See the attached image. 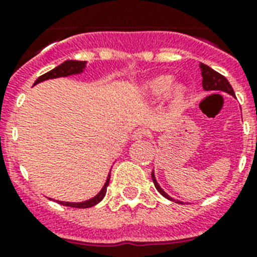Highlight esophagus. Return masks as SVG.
Returning a JSON list of instances; mask_svg holds the SVG:
<instances>
[{
    "mask_svg": "<svg viewBox=\"0 0 257 257\" xmlns=\"http://www.w3.org/2000/svg\"><path fill=\"white\" fill-rule=\"evenodd\" d=\"M145 136H147V131H145L144 128H136V130L133 133L134 140H140L143 139V138H145Z\"/></svg>",
    "mask_w": 257,
    "mask_h": 257,
    "instance_id": "esophagus-1",
    "label": "esophagus"
}]
</instances>
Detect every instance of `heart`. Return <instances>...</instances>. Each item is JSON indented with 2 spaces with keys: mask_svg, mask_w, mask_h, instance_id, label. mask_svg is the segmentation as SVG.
<instances>
[{
  "mask_svg": "<svg viewBox=\"0 0 257 257\" xmlns=\"http://www.w3.org/2000/svg\"><path fill=\"white\" fill-rule=\"evenodd\" d=\"M172 81H174L172 76H167V74L154 77V78H152L151 81L145 83L143 90L152 99H161V97L165 96L169 92L170 87L172 85ZM185 94H187V87L181 85V83L174 86V88H172V99L175 101H178V103L183 100L184 97H185Z\"/></svg>",
  "mask_w": 257,
  "mask_h": 257,
  "instance_id": "heart-1",
  "label": "heart"
}]
</instances>
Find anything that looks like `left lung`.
Masks as SVG:
<instances>
[{
	"label": "left lung",
	"instance_id": "left-lung-1",
	"mask_svg": "<svg viewBox=\"0 0 257 257\" xmlns=\"http://www.w3.org/2000/svg\"><path fill=\"white\" fill-rule=\"evenodd\" d=\"M199 68H201V73H202V77H203V78H202V86H203V88H205L206 91H224V92H228V94L231 95V96H234L233 87H231L228 79L222 76V74L217 73L216 70H213L212 68L203 64V63L199 64ZM152 180H153L154 187L157 188V190H158V192L165 197V198L170 199V201H175V199L171 198L169 194H166V193L163 192L162 188L158 185L156 178H154L153 172H152Z\"/></svg>",
	"mask_w": 257,
	"mask_h": 257
}]
</instances>
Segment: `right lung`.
<instances>
[{
  "label": "right lung",
  "instance_id": "right-lung-1",
  "mask_svg": "<svg viewBox=\"0 0 257 257\" xmlns=\"http://www.w3.org/2000/svg\"><path fill=\"white\" fill-rule=\"evenodd\" d=\"M86 67V61H78V60H67L64 61L63 64L58 65L56 68H54L52 70L47 72V73L42 74L41 77H38L36 79L35 85L42 82V81H46V79H52V78H58V77H67L70 76V74H78L81 72H83ZM109 179H110V175H108V179H106L105 184H104L103 189L99 192L97 196H95L94 198L88 199V201L85 202H79V203H73V202H59L60 205L68 206V207H76V208H88L92 207V206L97 205L101 199L104 198L106 193V187L109 185Z\"/></svg>",
  "mask_w": 257,
  "mask_h": 257
}]
</instances>
